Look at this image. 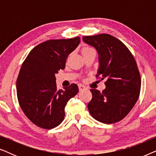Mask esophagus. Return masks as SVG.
<instances>
[{"mask_svg":"<svg viewBox=\"0 0 156 156\" xmlns=\"http://www.w3.org/2000/svg\"><path fill=\"white\" fill-rule=\"evenodd\" d=\"M85 89H86V87H85L84 85L79 84V89H80V91H83V90H84Z\"/></svg>","mask_w":156,"mask_h":156,"instance_id":"1","label":"esophagus"}]
</instances>
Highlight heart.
I'll return each mask as SVG.
<instances>
[{
	"instance_id": "b5f03b06",
	"label": "heart",
	"mask_w": 156,
	"mask_h": 156,
	"mask_svg": "<svg viewBox=\"0 0 156 156\" xmlns=\"http://www.w3.org/2000/svg\"><path fill=\"white\" fill-rule=\"evenodd\" d=\"M91 51H94V50L89 46L83 47V48H82V50H81V52H82V55L87 54V53H88L89 52H91Z\"/></svg>"
}]
</instances>
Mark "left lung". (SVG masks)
<instances>
[{
	"label": "left lung",
	"instance_id": "left-lung-1",
	"mask_svg": "<svg viewBox=\"0 0 156 156\" xmlns=\"http://www.w3.org/2000/svg\"><path fill=\"white\" fill-rule=\"evenodd\" d=\"M82 39L97 50L99 62L97 76L106 80L102 92L90 90L92 99L87 105L89 112L101 123L118 122L131 112L139 97L141 80L137 64L127 47L114 36L100 34Z\"/></svg>",
	"mask_w": 156,
	"mask_h": 156
}]
</instances>
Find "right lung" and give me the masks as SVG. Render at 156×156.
I'll return each instance as SVG.
<instances>
[{"mask_svg": "<svg viewBox=\"0 0 156 156\" xmlns=\"http://www.w3.org/2000/svg\"><path fill=\"white\" fill-rule=\"evenodd\" d=\"M80 42V37L48 40L35 47L23 62L17 96L25 116L37 126L52 129L60 124L67 101L78 93L76 84L58 90L55 74L65 69L68 55Z\"/></svg>", "mask_w": 156, "mask_h": 156, "instance_id": "obj_1", "label": "right lung"}]
</instances>
